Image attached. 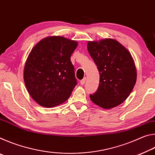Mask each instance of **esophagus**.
Listing matches in <instances>:
<instances>
[{
    "mask_svg": "<svg viewBox=\"0 0 155 155\" xmlns=\"http://www.w3.org/2000/svg\"><path fill=\"white\" fill-rule=\"evenodd\" d=\"M85 81H86V78L85 77V78H83L82 80H81L80 83H81V85H84V84H85Z\"/></svg>",
    "mask_w": 155,
    "mask_h": 155,
    "instance_id": "1",
    "label": "esophagus"
}]
</instances>
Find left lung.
Returning <instances> with one entry per match:
<instances>
[{
  "label": "left lung",
  "mask_w": 155,
  "mask_h": 155,
  "mask_svg": "<svg viewBox=\"0 0 155 155\" xmlns=\"http://www.w3.org/2000/svg\"><path fill=\"white\" fill-rule=\"evenodd\" d=\"M87 50L100 73L98 90L91 101L104 109L122 103L132 91L137 70L128 50L114 39L88 41Z\"/></svg>",
  "instance_id": "left-lung-1"
}]
</instances>
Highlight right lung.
Wrapping results in <instances>:
<instances>
[{
  "instance_id": "right-lung-1",
  "label": "right lung",
  "mask_w": 155,
  "mask_h": 155,
  "mask_svg": "<svg viewBox=\"0 0 155 155\" xmlns=\"http://www.w3.org/2000/svg\"><path fill=\"white\" fill-rule=\"evenodd\" d=\"M77 46L76 41L52 36L31 50L25 63L24 81L28 93L40 105L55 107L71 95L77 81L70 57Z\"/></svg>"
}]
</instances>
